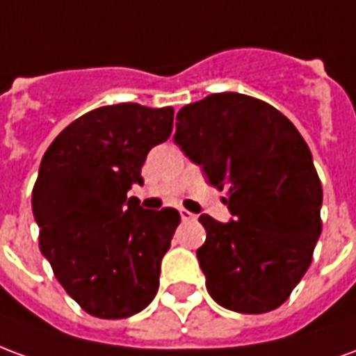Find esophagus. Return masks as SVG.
I'll return each instance as SVG.
<instances>
[{
  "instance_id": "1",
  "label": "esophagus",
  "mask_w": 356,
  "mask_h": 356,
  "mask_svg": "<svg viewBox=\"0 0 356 356\" xmlns=\"http://www.w3.org/2000/svg\"><path fill=\"white\" fill-rule=\"evenodd\" d=\"M181 219L183 221H196V216H194L193 211H188V209H181Z\"/></svg>"
}]
</instances>
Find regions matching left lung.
<instances>
[{"mask_svg":"<svg viewBox=\"0 0 356 356\" xmlns=\"http://www.w3.org/2000/svg\"><path fill=\"white\" fill-rule=\"evenodd\" d=\"M175 143L204 168L234 221L200 216L198 261L225 309L261 314L280 307L313 261L322 185L296 125L268 102L213 93L177 112Z\"/></svg>","mask_w":356,"mask_h":356,"instance_id":"left-lung-1","label":"left lung"}]
</instances>
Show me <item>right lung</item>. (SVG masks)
Instances as JSON below:
<instances>
[{
    "instance_id": "add662e5",
    "label": "right lung",
    "mask_w": 356,
    "mask_h": 356,
    "mask_svg": "<svg viewBox=\"0 0 356 356\" xmlns=\"http://www.w3.org/2000/svg\"><path fill=\"white\" fill-rule=\"evenodd\" d=\"M173 108L122 102L58 133L40 163L32 209L40 250L66 293L97 318L139 313L160 286V263L181 216L127 198L148 150L170 139Z\"/></svg>"
}]
</instances>
